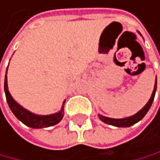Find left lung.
Masks as SVG:
<instances>
[{
  "label": "left lung",
  "mask_w": 160,
  "mask_h": 160,
  "mask_svg": "<svg viewBox=\"0 0 160 160\" xmlns=\"http://www.w3.org/2000/svg\"><path fill=\"white\" fill-rule=\"evenodd\" d=\"M139 34L141 36L140 32H139ZM156 87H157V78H155L154 89H153V92L151 94V97H150L149 101L146 103V105L141 109V110H139L136 113V114L128 116V118H107V116H104V115H101V114H98V116H99V118L102 120V122L107 123V124H110V126H114V127H118V128H128V127L133 126V124L137 123L138 122H140V120L146 115V113L148 112L150 107H151L152 102L154 100V96H155Z\"/></svg>",
  "instance_id": "obj_1"
}]
</instances>
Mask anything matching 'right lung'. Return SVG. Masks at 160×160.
I'll return each instance as SVG.
<instances>
[{
  "label": "right lung",
  "mask_w": 160,
  "mask_h": 160,
  "mask_svg": "<svg viewBox=\"0 0 160 160\" xmlns=\"http://www.w3.org/2000/svg\"><path fill=\"white\" fill-rule=\"evenodd\" d=\"M7 70H8V68H7ZM7 70H6V77H5V85H4L6 99H7L9 107H10L11 111L13 112V114H14L20 122L27 127L32 128V129L49 128V127L55 126V124L61 122V119L63 118V115H64V103H65V100H64L62 107H61V109L58 112L52 113V114H48V115H40V114H36V113H32L31 111L22 107L20 104H18L17 102L14 100V98L11 96L10 92H9V90H8Z\"/></svg>",
  "instance_id": "right-lung-1"
}]
</instances>
